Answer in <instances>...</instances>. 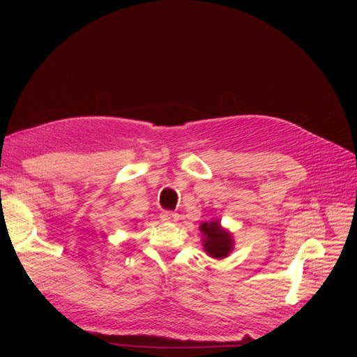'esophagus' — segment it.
Returning <instances> with one entry per match:
<instances>
[{
	"instance_id": "esophagus-1",
	"label": "esophagus",
	"mask_w": 357,
	"mask_h": 357,
	"mask_svg": "<svg viewBox=\"0 0 357 357\" xmlns=\"http://www.w3.org/2000/svg\"><path fill=\"white\" fill-rule=\"evenodd\" d=\"M160 220L162 222H169V223H176L178 220V214L176 211H162L160 214Z\"/></svg>"
}]
</instances>
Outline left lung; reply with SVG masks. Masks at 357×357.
Listing matches in <instances>:
<instances>
[{
    "mask_svg": "<svg viewBox=\"0 0 357 357\" xmlns=\"http://www.w3.org/2000/svg\"><path fill=\"white\" fill-rule=\"evenodd\" d=\"M199 229L202 232L204 250L210 257L223 259L228 256L234 248L232 234L223 229L219 220L204 222Z\"/></svg>",
    "mask_w": 357,
    "mask_h": 357,
    "instance_id": "8db88e82",
    "label": "left lung"
}]
</instances>
